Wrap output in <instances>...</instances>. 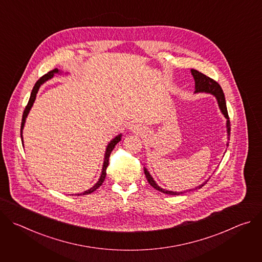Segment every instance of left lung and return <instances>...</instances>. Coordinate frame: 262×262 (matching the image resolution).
Instances as JSON below:
<instances>
[{
    "label": "left lung",
    "instance_id": "1",
    "mask_svg": "<svg viewBox=\"0 0 262 262\" xmlns=\"http://www.w3.org/2000/svg\"><path fill=\"white\" fill-rule=\"evenodd\" d=\"M192 74L194 77V80H195V92H206V93H210L212 95L215 96L216 100H217V103H219V106L222 111L223 115L225 116V118L227 119V133H228V139L230 138V120H229V116H228V111H227V106H226V100H225V95H224V92L221 88V86L212 79H210L209 77L205 76V74H203L202 72L196 70V69H192ZM227 146H228V143H227ZM144 173H145V176L147 178V181L150 183V185L152 186V188H155L156 190L160 191V192H163L164 194H168V195H179V194H183V193H186L188 191H184V192H180V193H177V192H172V191H166V190H163L162 188H160V186L156 183V181L154 180V178L150 176V174H149V172L147 171L146 168H144ZM208 181V180H207ZM205 181L203 184L197 186L196 189H200L202 188V186L207 182ZM194 189V190H196ZM193 190H189V192H191Z\"/></svg>",
    "mask_w": 262,
    "mask_h": 262
}]
</instances>
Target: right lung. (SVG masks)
I'll return each mask as SVG.
<instances>
[{
    "label": "right lung",
    "instance_id": "right-lung-1",
    "mask_svg": "<svg viewBox=\"0 0 262 262\" xmlns=\"http://www.w3.org/2000/svg\"><path fill=\"white\" fill-rule=\"evenodd\" d=\"M57 72H59V70L57 69V68H55V69H53V70H51V71H49L48 73H46L45 76H42L38 81L36 82V84H35V86L33 87V90H32V92H31V96H30V99H29V101H28V104L26 105V107H25V111H24V114H23V119H21V126H20V138L23 139V128H24V125H25V121H26V118H27V116H28V114H29V111L31 110V107H32V105H33V103H34V101H35V98H36V94H37V92H38V90H39V87L46 82V81H48V80H50V79H52L53 77H54V73H57ZM121 140V135H119V136H117L115 139H113L111 141V143L107 145V147H106V150H105V155H104V162H103V166H102V171H101V175H100V177H99V180L95 183V185H93L91 189H89L88 191H86V192H84V193H82V194H78V196H80V195H88V194H91L92 192H94L95 190H97L99 186L102 184V182H103V180H104V178H105V175H106V168H107V166H108V159H110V156H111V152L113 151V149H114V147L117 145V143L119 142ZM24 143V142H23Z\"/></svg>",
    "mask_w": 262,
    "mask_h": 262
}]
</instances>
